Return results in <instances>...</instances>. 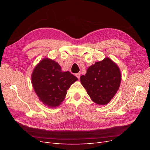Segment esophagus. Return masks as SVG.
<instances>
[{
	"instance_id": "obj_1",
	"label": "esophagus",
	"mask_w": 150,
	"mask_h": 150,
	"mask_svg": "<svg viewBox=\"0 0 150 150\" xmlns=\"http://www.w3.org/2000/svg\"><path fill=\"white\" fill-rule=\"evenodd\" d=\"M80 76H81V74L79 73H77V74H76V76L77 77V78H78L79 79V78H80Z\"/></svg>"
}]
</instances>
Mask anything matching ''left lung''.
I'll list each match as a JSON object with an SVG mask.
<instances>
[{
  "label": "left lung",
  "mask_w": 150,
  "mask_h": 150,
  "mask_svg": "<svg viewBox=\"0 0 150 150\" xmlns=\"http://www.w3.org/2000/svg\"><path fill=\"white\" fill-rule=\"evenodd\" d=\"M80 81L94 103L106 105L119 89L121 74L118 66L106 57L89 66Z\"/></svg>",
  "instance_id": "8db88e82"
}]
</instances>
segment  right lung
<instances>
[{
    "label": "right lung",
    "mask_w": 150,
    "mask_h": 150,
    "mask_svg": "<svg viewBox=\"0 0 150 150\" xmlns=\"http://www.w3.org/2000/svg\"><path fill=\"white\" fill-rule=\"evenodd\" d=\"M77 80L69 71H62L57 62L48 57L35 66L31 75V83L39 100L51 108L61 105L67 89Z\"/></svg>",
    "instance_id": "1"
}]
</instances>
